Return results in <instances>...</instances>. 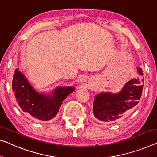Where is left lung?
<instances>
[{"label": "left lung", "instance_id": "obj_1", "mask_svg": "<svg viewBox=\"0 0 157 157\" xmlns=\"http://www.w3.org/2000/svg\"><path fill=\"white\" fill-rule=\"evenodd\" d=\"M141 77L134 78L125 84L118 94L101 93L95 97L93 113L98 120L113 122L123 118L135 108L140 99L143 89V71L138 68Z\"/></svg>", "mask_w": 157, "mask_h": 157}]
</instances>
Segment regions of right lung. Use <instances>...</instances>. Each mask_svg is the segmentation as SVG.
Returning a JSON list of instances; mask_svg holds the SVG:
<instances>
[{
	"mask_svg": "<svg viewBox=\"0 0 157 157\" xmlns=\"http://www.w3.org/2000/svg\"><path fill=\"white\" fill-rule=\"evenodd\" d=\"M12 90L24 113L39 121H48L56 115L64 99L74 91V87H57L51 96L38 94L24 75L16 70L12 79Z\"/></svg>",
	"mask_w": 157,
	"mask_h": 157,
	"instance_id": "obj_1",
	"label": "right lung"
}]
</instances>
